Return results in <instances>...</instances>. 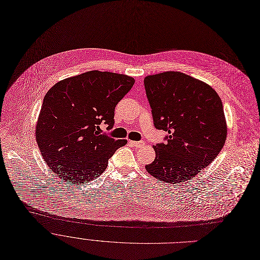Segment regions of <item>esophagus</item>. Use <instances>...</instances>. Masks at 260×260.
<instances>
[{"instance_id":"34e87169","label":"esophagus","mask_w":260,"mask_h":260,"mask_svg":"<svg viewBox=\"0 0 260 260\" xmlns=\"http://www.w3.org/2000/svg\"><path fill=\"white\" fill-rule=\"evenodd\" d=\"M130 143L135 147H141L144 144V141H130Z\"/></svg>"}]
</instances>
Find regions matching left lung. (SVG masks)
<instances>
[{"instance_id":"obj_1","label":"left lung","mask_w":260,"mask_h":260,"mask_svg":"<svg viewBox=\"0 0 260 260\" xmlns=\"http://www.w3.org/2000/svg\"><path fill=\"white\" fill-rule=\"evenodd\" d=\"M153 125L168 132L153 145L154 161L146 171L161 181L180 183L211 164L226 139L223 106L216 91L179 72L144 78Z\"/></svg>"}]
</instances>
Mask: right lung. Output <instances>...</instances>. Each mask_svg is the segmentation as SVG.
Here are the masks:
<instances>
[{
  "instance_id": "right-lung-1",
  "label": "right lung",
  "mask_w": 260,
  "mask_h": 260,
  "mask_svg": "<svg viewBox=\"0 0 260 260\" xmlns=\"http://www.w3.org/2000/svg\"><path fill=\"white\" fill-rule=\"evenodd\" d=\"M135 80L126 75L90 71L55 84L44 97L36 138L44 161L67 182L95 179L114 152L127 143L101 133L115 124V108Z\"/></svg>"
}]
</instances>
